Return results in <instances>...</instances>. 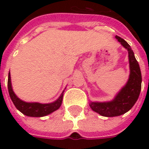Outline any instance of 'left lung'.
Wrapping results in <instances>:
<instances>
[{
  "label": "left lung",
  "instance_id": "left-lung-1",
  "mask_svg": "<svg viewBox=\"0 0 149 149\" xmlns=\"http://www.w3.org/2000/svg\"><path fill=\"white\" fill-rule=\"evenodd\" d=\"M116 39L128 50L130 69L128 81L112 100L104 102H89V106L92 110L107 117L118 116L128 112L138 100L141 90L142 77L141 68L135 57L134 52L132 50L130 45L121 37L116 36Z\"/></svg>",
  "mask_w": 149,
  "mask_h": 149
}]
</instances>
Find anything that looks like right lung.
<instances>
[{
    "mask_svg": "<svg viewBox=\"0 0 149 149\" xmlns=\"http://www.w3.org/2000/svg\"><path fill=\"white\" fill-rule=\"evenodd\" d=\"M8 93L10 96L13 103L14 104L15 107L17 109L21 112H22L24 115L28 116H32V117H41L45 116L55 112L61 107L63 100V95L64 92H62L61 96L58 97L57 100L53 101L52 103L48 104H41L38 102H25L24 100H21L18 98L17 96L14 93L13 90L11 83V76H10V72H8Z\"/></svg>",
    "mask_w": 149,
    "mask_h": 149,
    "instance_id": "add662e5",
    "label": "right lung"
}]
</instances>
